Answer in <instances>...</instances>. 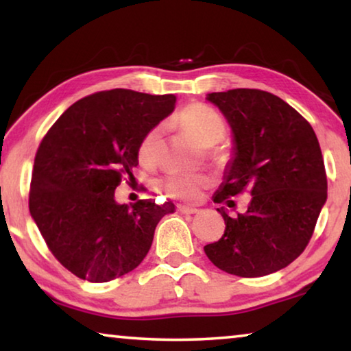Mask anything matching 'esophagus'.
<instances>
[{
  "mask_svg": "<svg viewBox=\"0 0 351 351\" xmlns=\"http://www.w3.org/2000/svg\"><path fill=\"white\" fill-rule=\"evenodd\" d=\"M178 210H180L181 213H184V215H192V213H198L199 212V209H197V207L182 206V204L178 206Z\"/></svg>",
  "mask_w": 351,
  "mask_h": 351,
  "instance_id": "obj_1",
  "label": "esophagus"
}]
</instances>
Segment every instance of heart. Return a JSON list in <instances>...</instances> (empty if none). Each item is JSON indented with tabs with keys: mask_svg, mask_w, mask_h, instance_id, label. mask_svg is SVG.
I'll list each match as a JSON object with an SVG mask.
<instances>
[{
	"mask_svg": "<svg viewBox=\"0 0 351 351\" xmlns=\"http://www.w3.org/2000/svg\"><path fill=\"white\" fill-rule=\"evenodd\" d=\"M175 122L189 136H192L201 147L206 148L217 145L228 133V127H226L223 117L206 105L187 106L181 112H178ZM161 133V127H154L142 138L138 147V161L144 167H152L156 162ZM210 184L212 180L207 175L170 173L159 180L158 187L170 198L197 199Z\"/></svg>",
	"mask_w": 351,
	"mask_h": 351,
	"instance_id": "obj_1",
	"label": "heart"
}]
</instances>
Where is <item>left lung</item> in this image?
I'll use <instances>...</instances> for the list:
<instances>
[{
	"instance_id": "obj_1",
	"label": "left lung",
	"mask_w": 351,
	"mask_h": 351,
	"mask_svg": "<svg viewBox=\"0 0 351 351\" xmlns=\"http://www.w3.org/2000/svg\"><path fill=\"white\" fill-rule=\"evenodd\" d=\"M232 130V152L215 203L251 193L245 213L224 218V235L204 246L213 265L239 277H263L287 268L310 241L326 201V175L316 133L274 94L229 90L207 94Z\"/></svg>"
}]
</instances>
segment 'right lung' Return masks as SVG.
<instances>
[{
    "instance_id": "obj_1",
    "label": "right lung",
    "mask_w": 351,
    "mask_h": 351,
    "mask_svg": "<svg viewBox=\"0 0 351 351\" xmlns=\"http://www.w3.org/2000/svg\"><path fill=\"white\" fill-rule=\"evenodd\" d=\"M173 94L102 91L71 105L35 154L29 210L47 247L68 271L93 283L138 268L169 201L121 204L114 190L133 178L144 136L175 110Z\"/></svg>"
}]
</instances>
